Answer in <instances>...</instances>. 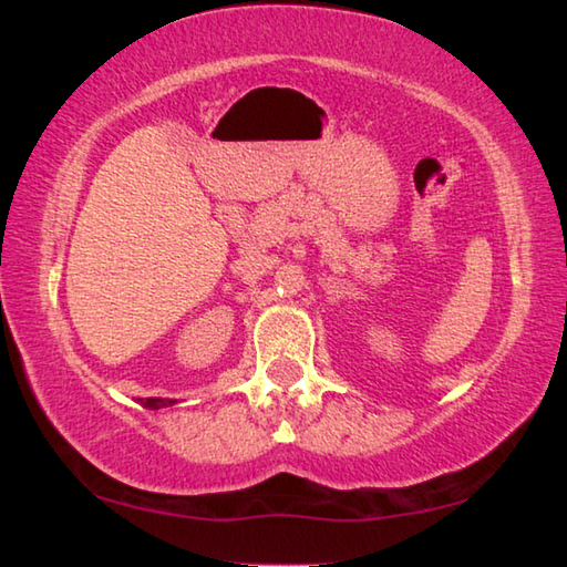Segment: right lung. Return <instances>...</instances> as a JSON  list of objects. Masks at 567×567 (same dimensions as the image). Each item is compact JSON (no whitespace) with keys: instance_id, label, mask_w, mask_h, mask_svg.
<instances>
[{"instance_id":"obj_1","label":"right lung","mask_w":567,"mask_h":567,"mask_svg":"<svg viewBox=\"0 0 567 567\" xmlns=\"http://www.w3.org/2000/svg\"><path fill=\"white\" fill-rule=\"evenodd\" d=\"M177 400H162V398H147V400H142V405L145 408H150V410H159V408H169V405H175Z\"/></svg>"}]
</instances>
